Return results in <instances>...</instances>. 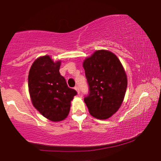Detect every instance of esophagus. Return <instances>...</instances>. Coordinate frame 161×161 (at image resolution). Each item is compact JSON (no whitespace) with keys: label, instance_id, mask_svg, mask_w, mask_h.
I'll use <instances>...</instances> for the list:
<instances>
[{"label":"esophagus","instance_id":"1","mask_svg":"<svg viewBox=\"0 0 161 161\" xmlns=\"http://www.w3.org/2000/svg\"><path fill=\"white\" fill-rule=\"evenodd\" d=\"M75 89L76 90L77 92H78V94H80V89H79L78 86H75Z\"/></svg>","mask_w":161,"mask_h":161}]
</instances>
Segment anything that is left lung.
Wrapping results in <instances>:
<instances>
[{
    "instance_id": "left-lung-1",
    "label": "left lung",
    "mask_w": 161,
    "mask_h": 161,
    "mask_svg": "<svg viewBox=\"0 0 161 161\" xmlns=\"http://www.w3.org/2000/svg\"><path fill=\"white\" fill-rule=\"evenodd\" d=\"M89 94L84 102L90 114L107 119L119 108L124 100L127 79L120 61L108 50H97L83 61Z\"/></svg>"
}]
</instances>
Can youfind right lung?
<instances>
[{"mask_svg": "<svg viewBox=\"0 0 161 161\" xmlns=\"http://www.w3.org/2000/svg\"><path fill=\"white\" fill-rule=\"evenodd\" d=\"M60 66V61L53 62L49 56H42L33 63L28 74V89L33 105L53 122L67 117L71 101L77 94L61 75Z\"/></svg>", "mask_w": 161, "mask_h": 161, "instance_id": "add662e5", "label": "right lung"}]
</instances>
